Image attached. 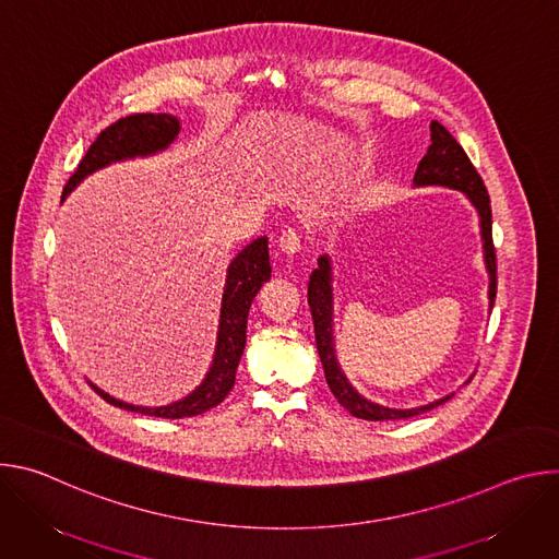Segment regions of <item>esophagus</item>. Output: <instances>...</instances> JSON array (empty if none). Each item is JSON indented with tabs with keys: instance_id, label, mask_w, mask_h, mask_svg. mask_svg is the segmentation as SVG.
I'll return each mask as SVG.
<instances>
[{
	"instance_id": "34e87169",
	"label": "esophagus",
	"mask_w": 559,
	"mask_h": 559,
	"mask_svg": "<svg viewBox=\"0 0 559 559\" xmlns=\"http://www.w3.org/2000/svg\"><path fill=\"white\" fill-rule=\"evenodd\" d=\"M278 248H281V252H285V254H296V252H300V250H302V236H300V231L294 229V227L283 229L281 236H278Z\"/></svg>"
}]
</instances>
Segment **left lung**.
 <instances>
[{"instance_id":"left-lung-1","label":"left lung","mask_w":559,"mask_h":559,"mask_svg":"<svg viewBox=\"0 0 559 559\" xmlns=\"http://www.w3.org/2000/svg\"><path fill=\"white\" fill-rule=\"evenodd\" d=\"M416 186H444L460 190L468 197V201L475 205L477 214H480V229L485 241V263L489 272V300L493 307L496 292H498V263H496V248H493V234H491V199L485 188L483 177L473 168L471 158L462 150V145L453 139V134L438 121H431V145L423 162L418 164ZM307 302L313 318V334H316V349L321 356L325 380L336 395V401L356 418L360 420H405L414 418L418 414H425L442 403H447L451 395L440 397V401L416 407V409H389L382 405H376L367 397H362L345 378L338 360H336V347H334V325H332V263L330 257L323 254L318 259V267L309 276L307 285Z\"/></svg>"}]
</instances>
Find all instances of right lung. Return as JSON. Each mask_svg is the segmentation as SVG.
<instances>
[{"mask_svg": "<svg viewBox=\"0 0 559 559\" xmlns=\"http://www.w3.org/2000/svg\"><path fill=\"white\" fill-rule=\"evenodd\" d=\"M179 130H181L179 119L166 112L162 115L139 112V115L121 117L119 121L110 123L106 130L99 132L97 141L88 147L82 162H79L74 175L68 179L63 188L61 201L70 194V190L79 181H84L88 175H93L99 168H106L115 162H123V158L147 156L158 150H166L177 139ZM270 274H272V267H270V252H267L265 236L252 241L229 263L223 302H221V321H218L214 360L203 382L190 395H186L183 401H177L166 407H134L117 401V397L108 395L95 384L91 386L104 397L106 403L126 412H136L154 418H170V420L190 418L216 407L218 403H223V397L234 386L236 367L243 356L246 341H248L250 305L259 294V289L263 287V283L270 281Z\"/></svg>", "mask_w": 559, "mask_h": 559, "instance_id": "1", "label": "right lung"}]
</instances>
